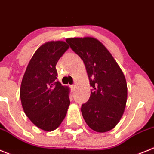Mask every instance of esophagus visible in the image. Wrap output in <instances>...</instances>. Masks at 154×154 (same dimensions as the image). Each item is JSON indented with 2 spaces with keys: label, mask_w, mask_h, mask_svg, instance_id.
Segmentation results:
<instances>
[{
  "label": "esophagus",
  "mask_w": 154,
  "mask_h": 154,
  "mask_svg": "<svg viewBox=\"0 0 154 154\" xmlns=\"http://www.w3.org/2000/svg\"><path fill=\"white\" fill-rule=\"evenodd\" d=\"M70 87H71V89H72V91H74V89H75V87H76V85L75 84H72L71 86H70Z\"/></svg>",
  "instance_id": "obj_1"
}]
</instances>
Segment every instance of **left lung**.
<instances>
[{"label": "left lung", "instance_id": "left-lung-1", "mask_svg": "<svg viewBox=\"0 0 154 154\" xmlns=\"http://www.w3.org/2000/svg\"><path fill=\"white\" fill-rule=\"evenodd\" d=\"M66 41L84 61L93 87L89 100L81 106L83 117L93 131L107 132L118 124L125 110L127 86L124 73L98 40L74 37Z\"/></svg>", "mask_w": 154, "mask_h": 154}]
</instances>
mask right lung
Segmentation results:
<instances>
[{"instance_id": "add662e5", "label": "right lung", "mask_w": 154, "mask_h": 154, "mask_svg": "<svg viewBox=\"0 0 154 154\" xmlns=\"http://www.w3.org/2000/svg\"><path fill=\"white\" fill-rule=\"evenodd\" d=\"M69 48L64 41L42 44L30 59L22 79L20 97L27 117L38 128L52 131L66 117L69 105V87L57 79L56 64Z\"/></svg>"}]
</instances>
